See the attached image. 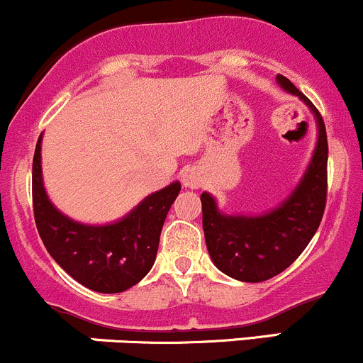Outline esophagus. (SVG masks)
<instances>
[{
  "label": "esophagus",
  "instance_id": "1",
  "mask_svg": "<svg viewBox=\"0 0 363 363\" xmlns=\"http://www.w3.org/2000/svg\"><path fill=\"white\" fill-rule=\"evenodd\" d=\"M182 183L189 189H199L202 183V173L199 167H185L180 173Z\"/></svg>",
  "mask_w": 363,
  "mask_h": 363
}]
</instances>
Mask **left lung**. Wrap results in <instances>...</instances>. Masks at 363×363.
<instances>
[{
    "label": "left lung",
    "instance_id": "1",
    "mask_svg": "<svg viewBox=\"0 0 363 363\" xmlns=\"http://www.w3.org/2000/svg\"><path fill=\"white\" fill-rule=\"evenodd\" d=\"M277 83L310 108L317 124V142L301 180L279 206L261 214H225L211 194H201L209 256L218 270L240 282H263L294 263L317 232L325 209V124L320 112L287 77L279 74Z\"/></svg>",
    "mask_w": 363,
    "mask_h": 363
}]
</instances>
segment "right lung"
<instances>
[{"label":"right lung","instance_id":"right-lung-1","mask_svg":"<svg viewBox=\"0 0 363 363\" xmlns=\"http://www.w3.org/2000/svg\"><path fill=\"white\" fill-rule=\"evenodd\" d=\"M41 143L43 135L33 159V204L46 251L88 289L112 294L133 287L154 264L167 211L182 190L180 182L147 196L112 223H83L50 201L43 182Z\"/></svg>","mask_w":363,"mask_h":363}]
</instances>
